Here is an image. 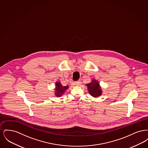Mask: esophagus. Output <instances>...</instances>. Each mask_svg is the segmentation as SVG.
Masks as SVG:
<instances>
[{
    "instance_id": "34e87169",
    "label": "esophagus",
    "mask_w": 148,
    "mask_h": 148,
    "mask_svg": "<svg viewBox=\"0 0 148 148\" xmlns=\"http://www.w3.org/2000/svg\"><path fill=\"white\" fill-rule=\"evenodd\" d=\"M81 84H82V82L80 80H78V81H77V82H75V84L77 85V86H79L80 85H81Z\"/></svg>"
}]
</instances>
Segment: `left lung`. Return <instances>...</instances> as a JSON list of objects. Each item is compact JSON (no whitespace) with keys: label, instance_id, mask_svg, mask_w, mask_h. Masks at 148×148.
I'll use <instances>...</instances> for the list:
<instances>
[{"label":"left lung","instance_id":"1","mask_svg":"<svg viewBox=\"0 0 148 148\" xmlns=\"http://www.w3.org/2000/svg\"><path fill=\"white\" fill-rule=\"evenodd\" d=\"M88 87V92L92 97L97 98L100 96L102 94V90L98 82L95 79H92L90 83L86 84Z\"/></svg>","mask_w":148,"mask_h":148}]
</instances>
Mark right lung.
I'll use <instances>...</instances> for the list:
<instances>
[{
    "label": "right lung",
    "instance_id": "right-lung-1",
    "mask_svg": "<svg viewBox=\"0 0 148 148\" xmlns=\"http://www.w3.org/2000/svg\"><path fill=\"white\" fill-rule=\"evenodd\" d=\"M69 86H63L60 82H56L55 95L57 97H60L63 95L65 92L68 89Z\"/></svg>",
    "mask_w": 148,
    "mask_h": 148
}]
</instances>
